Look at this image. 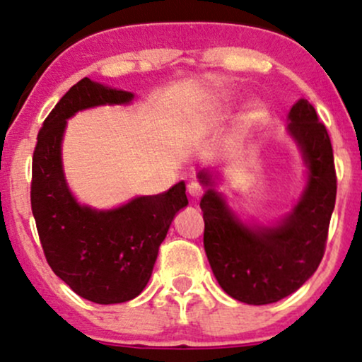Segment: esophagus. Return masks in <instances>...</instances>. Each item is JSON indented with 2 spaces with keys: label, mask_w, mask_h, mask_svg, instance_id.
Returning <instances> with one entry per match:
<instances>
[{
  "label": "esophagus",
  "mask_w": 362,
  "mask_h": 362,
  "mask_svg": "<svg viewBox=\"0 0 362 362\" xmlns=\"http://www.w3.org/2000/svg\"><path fill=\"white\" fill-rule=\"evenodd\" d=\"M187 190H189V194L192 195L194 199H199L202 194H204V187L199 184V182H192V184H189V189Z\"/></svg>",
  "instance_id": "obj_1"
}]
</instances>
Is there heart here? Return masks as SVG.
<instances>
[{"instance_id":"heart-1","label":"heart","mask_w":362,"mask_h":362,"mask_svg":"<svg viewBox=\"0 0 362 362\" xmlns=\"http://www.w3.org/2000/svg\"><path fill=\"white\" fill-rule=\"evenodd\" d=\"M260 115H262V110L260 109L253 110V117H260Z\"/></svg>"}]
</instances>
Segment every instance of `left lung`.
I'll return each instance as SVG.
<instances>
[{"label":"left lung","mask_w":362,"mask_h":362,"mask_svg":"<svg viewBox=\"0 0 362 362\" xmlns=\"http://www.w3.org/2000/svg\"><path fill=\"white\" fill-rule=\"evenodd\" d=\"M289 136L301 149L308 182L288 216L272 226H247L213 189L209 172L201 199L204 248L226 294L247 305H269L300 289L323 259L337 195L334 151L325 126L305 98L289 110Z\"/></svg>","instance_id":"obj_1"}]
</instances>
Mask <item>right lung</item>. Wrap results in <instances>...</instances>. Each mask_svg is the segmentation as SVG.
I'll return each mask as SVG.
<instances>
[{
    "mask_svg": "<svg viewBox=\"0 0 362 362\" xmlns=\"http://www.w3.org/2000/svg\"><path fill=\"white\" fill-rule=\"evenodd\" d=\"M132 98L131 91L83 78L44 120L32 160V213L47 264L78 296L98 305L141 294L170 224L189 204L184 182L109 211L81 206L66 184L61 160L66 120L78 110Z\"/></svg>",
    "mask_w": 362,
    "mask_h": 362,
    "instance_id": "add662e5",
    "label": "right lung"
}]
</instances>
